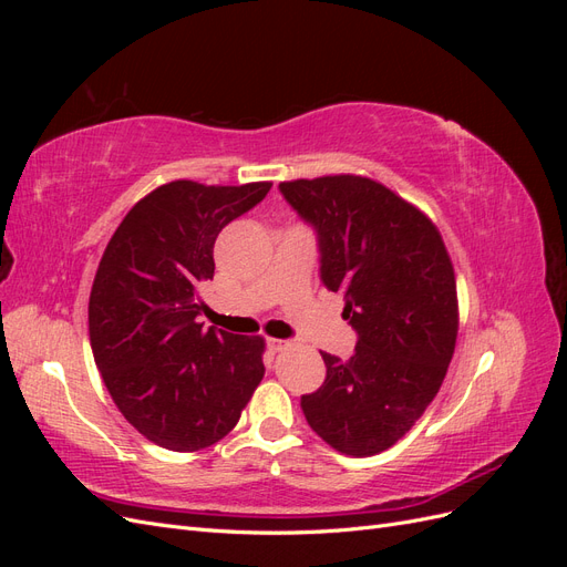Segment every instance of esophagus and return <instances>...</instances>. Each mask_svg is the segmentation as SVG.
I'll list each match as a JSON object with an SVG mask.
<instances>
[{"instance_id":"esophagus-1","label":"esophagus","mask_w":567,"mask_h":567,"mask_svg":"<svg viewBox=\"0 0 567 567\" xmlns=\"http://www.w3.org/2000/svg\"><path fill=\"white\" fill-rule=\"evenodd\" d=\"M267 348L271 352H281L284 348H288V340H281V338H267Z\"/></svg>"}]
</instances>
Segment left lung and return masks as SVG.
<instances>
[{
    "label": "left lung",
    "mask_w": 567,
    "mask_h": 567,
    "mask_svg": "<svg viewBox=\"0 0 567 567\" xmlns=\"http://www.w3.org/2000/svg\"><path fill=\"white\" fill-rule=\"evenodd\" d=\"M317 231L321 284L342 293L354 354L321 352L326 381L302 394L312 431L348 456L392 447L437 394L452 362L458 305L437 227L383 184L333 175L281 182Z\"/></svg>",
    "instance_id": "1"
}]
</instances>
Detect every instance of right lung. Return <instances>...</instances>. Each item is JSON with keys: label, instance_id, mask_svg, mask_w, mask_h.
I'll return each instance as SVG.
<instances>
[{"label": "right lung", "instance_id": "obj_1", "mask_svg": "<svg viewBox=\"0 0 567 567\" xmlns=\"http://www.w3.org/2000/svg\"><path fill=\"white\" fill-rule=\"evenodd\" d=\"M271 182L158 186L120 221L90 296V342L113 402L146 440L173 452L219 442L265 375L260 336L198 321L217 234Z\"/></svg>", "mask_w": 567, "mask_h": 567}]
</instances>
